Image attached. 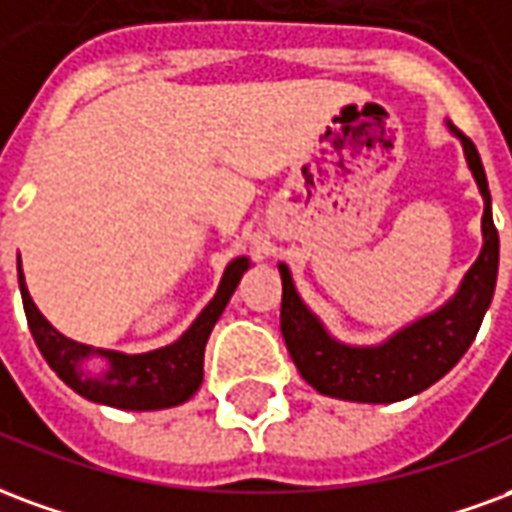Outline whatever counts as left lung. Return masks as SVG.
Masks as SVG:
<instances>
[{"instance_id": "1", "label": "left lung", "mask_w": 512, "mask_h": 512, "mask_svg": "<svg viewBox=\"0 0 512 512\" xmlns=\"http://www.w3.org/2000/svg\"><path fill=\"white\" fill-rule=\"evenodd\" d=\"M450 136L461 141L466 166L483 196V248L466 270L458 289L436 311L404 324L384 341L346 343L305 305L294 286L292 270L278 261L283 281L281 333L286 349L305 382L316 393L354 404H393L423 393L453 368L475 341L488 305L494 300L499 272V234L491 215V190L477 147L447 119Z\"/></svg>"}]
</instances>
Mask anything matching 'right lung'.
<instances>
[{
	"label": "right lung",
	"mask_w": 512,
	"mask_h": 512,
	"mask_svg": "<svg viewBox=\"0 0 512 512\" xmlns=\"http://www.w3.org/2000/svg\"><path fill=\"white\" fill-rule=\"evenodd\" d=\"M245 270H251L248 256L231 259L223 270L218 292L204 305L196 322L169 346L141 354L95 349L59 333L29 297L21 256H18V286H21L26 322H29L37 349L46 357L51 371L70 390H76L87 401L114 406V409L155 412V409L185 404L196 395L204 382V346L210 341L212 327L220 319V313L226 311L231 294L237 292Z\"/></svg>",
	"instance_id": "1"
}]
</instances>
